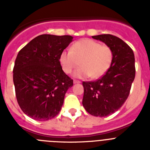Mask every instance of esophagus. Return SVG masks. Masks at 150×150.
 I'll return each mask as SVG.
<instances>
[{"label": "esophagus", "instance_id": "obj_1", "mask_svg": "<svg viewBox=\"0 0 150 150\" xmlns=\"http://www.w3.org/2000/svg\"><path fill=\"white\" fill-rule=\"evenodd\" d=\"M81 82L79 81V80H74V84H76V83H80Z\"/></svg>", "mask_w": 150, "mask_h": 150}]
</instances>
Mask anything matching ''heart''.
<instances>
[{
  "mask_svg": "<svg viewBox=\"0 0 150 150\" xmlns=\"http://www.w3.org/2000/svg\"><path fill=\"white\" fill-rule=\"evenodd\" d=\"M113 53L109 46L101 45L91 39H82L72 45L70 51H63L59 56L62 70L71 74L79 64L81 67L74 71L76 78L92 79L101 77L112 64Z\"/></svg>",
  "mask_w": 150,
  "mask_h": 150,
  "instance_id": "obj_1",
  "label": "heart"
}]
</instances>
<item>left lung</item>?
Listing matches in <instances>:
<instances>
[{
    "mask_svg": "<svg viewBox=\"0 0 150 150\" xmlns=\"http://www.w3.org/2000/svg\"><path fill=\"white\" fill-rule=\"evenodd\" d=\"M92 38L109 46L113 59L100 79L83 83V105L89 114L105 117L117 111L128 98L135 77L134 55L131 47L116 36L100 34Z\"/></svg>",
    "mask_w": 150,
    "mask_h": 150,
    "instance_id": "1",
    "label": "left lung"
}]
</instances>
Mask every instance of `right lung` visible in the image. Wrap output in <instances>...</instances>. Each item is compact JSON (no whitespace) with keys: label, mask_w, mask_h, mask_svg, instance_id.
<instances>
[{"label":"right lung","mask_w":150,"mask_h":150,"mask_svg":"<svg viewBox=\"0 0 150 150\" xmlns=\"http://www.w3.org/2000/svg\"><path fill=\"white\" fill-rule=\"evenodd\" d=\"M73 38L42 34L18 52L13 67L16 95L22 110L33 120H51L62 110L73 79L62 70L59 56Z\"/></svg>","instance_id":"right-lung-1"}]
</instances>
